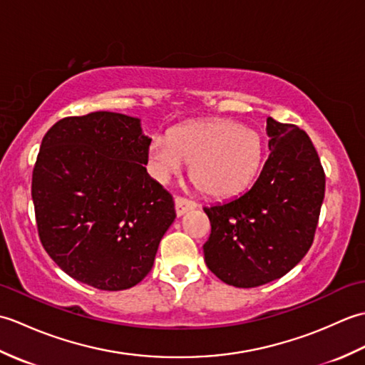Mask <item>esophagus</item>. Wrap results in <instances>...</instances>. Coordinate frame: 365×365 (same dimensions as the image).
Here are the masks:
<instances>
[{"instance_id":"34e87169","label":"esophagus","mask_w":365,"mask_h":365,"mask_svg":"<svg viewBox=\"0 0 365 365\" xmlns=\"http://www.w3.org/2000/svg\"><path fill=\"white\" fill-rule=\"evenodd\" d=\"M196 207H197V204L195 202V200H190L187 197H180V196L175 197V213H177V216H182L190 210H195Z\"/></svg>"}]
</instances>
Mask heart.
<instances>
[{"instance_id":"heart-1","label":"heart","mask_w":365,"mask_h":365,"mask_svg":"<svg viewBox=\"0 0 365 365\" xmlns=\"http://www.w3.org/2000/svg\"><path fill=\"white\" fill-rule=\"evenodd\" d=\"M265 144L257 130L229 119L188 123L155 138L149 147L153 173L161 180L192 165L196 187L213 197H232L257 177Z\"/></svg>"}]
</instances>
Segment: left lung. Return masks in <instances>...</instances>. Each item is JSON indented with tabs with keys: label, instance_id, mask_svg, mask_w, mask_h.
<instances>
[{
	"label": "left lung",
	"instance_id": "1",
	"mask_svg": "<svg viewBox=\"0 0 365 365\" xmlns=\"http://www.w3.org/2000/svg\"><path fill=\"white\" fill-rule=\"evenodd\" d=\"M269 157L243 196L204 207L212 234L208 269L222 282L251 289L298 265L311 250L324 197V170L304 130L267 119Z\"/></svg>",
	"mask_w": 365,
	"mask_h": 365
}]
</instances>
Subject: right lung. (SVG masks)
I'll list each match as a JSON object with an SVG mask.
<instances>
[{"mask_svg": "<svg viewBox=\"0 0 365 365\" xmlns=\"http://www.w3.org/2000/svg\"><path fill=\"white\" fill-rule=\"evenodd\" d=\"M139 119L72 115L46 131L33 169L41 243L66 273L98 290L141 282L175 220L173 196L147 174Z\"/></svg>", "mask_w": 365, "mask_h": 365, "instance_id": "1", "label": "right lung"}]
</instances>
